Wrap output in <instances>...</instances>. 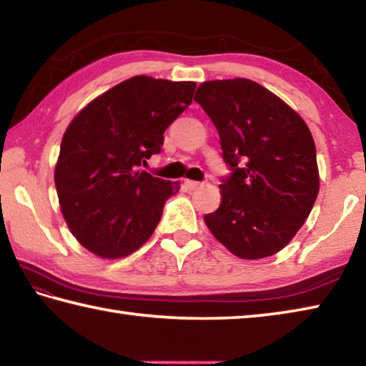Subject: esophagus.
Wrapping results in <instances>:
<instances>
[{
    "label": "esophagus",
    "mask_w": 366,
    "mask_h": 366,
    "mask_svg": "<svg viewBox=\"0 0 366 366\" xmlns=\"http://www.w3.org/2000/svg\"><path fill=\"white\" fill-rule=\"evenodd\" d=\"M185 187H187L189 190H197L199 187H203V182H197V181H185L184 182Z\"/></svg>",
    "instance_id": "1"
}]
</instances>
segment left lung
<instances>
[{"mask_svg":"<svg viewBox=\"0 0 366 366\" xmlns=\"http://www.w3.org/2000/svg\"><path fill=\"white\" fill-rule=\"evenodd\" d=\"M195 102L216 125L232 173L222 202L206 214L211 233L239 259L284 249L302 228L319 193L316 144L305 120L249 79L207 81Z\"/></svg>","mask_w":366,"mask_h":366,"instance_id":"obj_1","label":"left lung"}]
</instances>
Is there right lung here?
Listing matches in <instances>:
<instances>
[{
  "label": "right lung",
  "mask_w": 366,
  "mask_h": 366,
  "mask_svg": "<svg viewBox=\"0 0 366 366\" xmlns=\"http://www.w3.org/2000/svg\"><path fill=\"white\" fill-rule=\"evenodd\" d=\"M195 82L134 76L93 99L63 134L55 187L81 244L120 259L152 236L177 182L138 168L162 152L163 133L192 103Z\"/></svg>",
  "instance_id": "1"
}]
</instances>
